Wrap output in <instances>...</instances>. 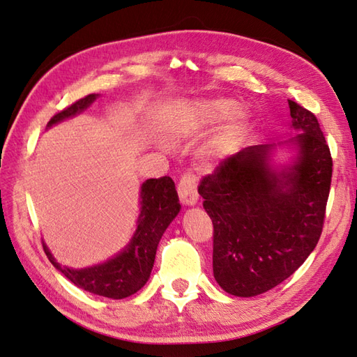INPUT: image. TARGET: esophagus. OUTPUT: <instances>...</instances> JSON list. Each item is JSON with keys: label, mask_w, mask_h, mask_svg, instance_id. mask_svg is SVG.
<instances>
[{"label": "esophagus", "mask_w": 357, "mask_h": 357, "mask_svg": "<svg viewBox=\"0 0 357 357\" xmlns=\"http://www.w3.org/2000/svg\"><path fill=\"white\" fill-rule=\"evenodd\" d=\"M177 192L180 197V202L186 206H194L198 199L197 194V180L192 174H183L181 176L178 185H177Z\"/></svg>", "instance_id": "esophagus-1"}]
</instances>
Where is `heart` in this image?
Listing matches in <instances>:
<instances>
[{
  "mask_svg": "<svg viewBox=\"0 0 357 357\" xmlns=\"http://www.w3.org/2000/svg\"><path fill=\"white\" fill-rule=\"evenodd\" d=\"M222 124L216 130L211 145L212 153H221L225 146L244 133L248 124V112L245 107L236 106L230 98H204L189 102L181 112V130L186 133L215 124L222 119Z\"/></svg>",
  "mask_w": 357,
  "mask_h": 357,
  "instance_id": "b5f03b06",
  "label": "heart"
}]
</instances>
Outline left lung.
I'll return each instance as SVG.
<instances>
[{
  "mask_svg": "<svg viewBox=\"0 0 357 357\" xmlns=\"http://www.w3.org/2000/svg\"><path fill=\"white\" fill-rule=\"evenodd\" d=\"M283 144L297 158L274 168L275 144L251 145L203 177L198 194L213 224V275L236 297H255L288 279L317 247L332 183V155L314 113L288 100Z\"/></svg>",
  "mask_w": 357,
  "mask_h": 357,
  "instance_id": "8db88e82",
  "label": "left lung"
}]
</instances>
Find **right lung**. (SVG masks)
Instances as JSON below:
<instances>
[{
    "instance_id": "obj_1",
    "label": "right lung",
    "mask_w": 357,
    "mask_h": 357,
    "mask_svg": "<svg viewBox=\"0 0 357 357\" xmlns=\"http://www.w3.org/2000/svg\"><path fill=\"white\" fill-rule=\"evenodd\" d=\"M97 97L98 93L86 95L84 98L60 110L48 121L47 127L82 113ZM178 212V195L172 178L167 176L149 178L141 186V215L137 218V229L130 244L119 255L100 265L74 269L57 264L45 244L43 251L54 268L78 288L113 300L126 298L149 282L159 241Z\"/></svg>"
}]
</instances>
